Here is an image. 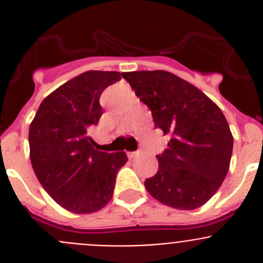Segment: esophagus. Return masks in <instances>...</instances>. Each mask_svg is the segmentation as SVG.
<instances>
[{"label":"esophagus","mask_w":263,"mask_h":263,"mask_svg":"<svg viewBox=\"0 0 263 263\" xmlns=\"http://www.w3.org/2000/svg\"><path fill=\"white\" fill-rule=\"evenodd\" d=\"M137 154H138V153H137V151H130V153H127V158H129V159L134 158V156H136Z\"/></svg>","instance_id":"34e87169"}]
</instances>
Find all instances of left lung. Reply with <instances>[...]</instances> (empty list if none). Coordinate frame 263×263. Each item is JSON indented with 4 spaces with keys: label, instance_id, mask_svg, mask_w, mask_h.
<instances>
[{
    "label": "left lung",
    "instance_id": "obj_1",
    "mask_svg": "<svg viewBox=\"0 0 263 263\" xmlns=\"http://www.w3.org/2000/svg\"><path fill=\"white\" fill-rule=\"evenodd\" d=\"M147 105L154 124L170 134L159 170L144 181L163 204L194 210L206 203L227 176L233 137L220 108L201 90L164 70L122 73Z\"/></svg>",
    "mask_w": 263,
    "mask_h": 263
}]
</instances>
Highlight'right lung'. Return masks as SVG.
<instances>
[{
	"label": "right lung",
	"instance_id": "obj_1",
	"mask_svg": "<svg viewBox=\"0 0 263 263\" xmlns=\"http://www.w3.org/2000/svg\"><path fill=\"white\" fill-rule=\"evenodd\" d=\"M121 79L119 71L90 70L47 96L30 125V158L45 192L76 214L99 211L110 201L124 151L95 148L88 132L98 125L103 91Z\"/></svg>",
	"mask_w": 263,
	"mask_h": 263
}]
</instances>
